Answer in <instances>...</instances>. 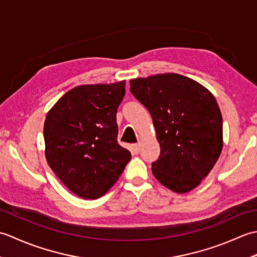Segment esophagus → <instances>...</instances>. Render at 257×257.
Segmentation results:
<instances>
[{"label": "esophagus", "instance_id": "esophagus-1", "mask_svg": "<svg viewBox=\"0 0 257 257\" xmlns=\"http://www.w3.org/2000/svg\"><path fill=\"white\" fill-rule=\"evenodd\" d=\"M132 150L135 155H138L139 151H140V145L139 144H135L132 146Z\"/></svg>", "mask_w": 257, "mask_h": 257}]
</instances>
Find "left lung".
<instances>
[{
	"instance_id": "obj_1",
	"label": "left lung",
	"mask_w": 257,
	"mask_h": 257,
	"mask_svg": "<svg viewBox=\"0 0 257 257\" xmlns=\"http://www.w3.org/2000/svg\"><path fill=\"white\" fill-rule=\"evenodd\" d=\"M130 91L148 109L160 144L152 173L177 193L189 192L214 167L223 147V121L214 96L179 74L130 80Z\"/></svg>"
}]
</instances>
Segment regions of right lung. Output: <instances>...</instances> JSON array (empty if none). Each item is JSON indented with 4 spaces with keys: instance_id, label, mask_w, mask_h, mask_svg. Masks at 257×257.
<instances>
[{
    "instance_id": "1",
    "label": "right lung",
    "mask_w": 257,
    "mask_h": 257,
    "mask_svg": "<svg viewBox=\"0 0 257 257\" xmlns=\"http://www.w3.org/2000/svg\"><path fill=\"white\" fill-rule=\"evenodd\" d=\"M124 87V80L75 87L46 116V160L58 179L83 199L105 194L132 159L117 141L116 117Z\"/></svg>"
}]
</instances>
